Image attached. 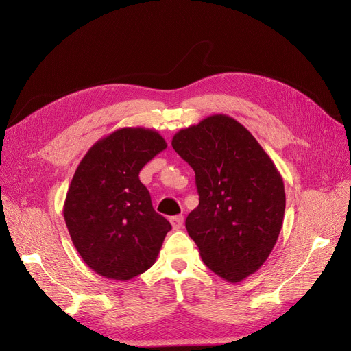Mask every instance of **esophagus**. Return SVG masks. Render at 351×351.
<instances>
[{
	"label": "esophagus",
	"instance_id": "esophagus-1",
	"mask_svg": "<svg viewBox=\"0 0 351 351\" xmlns=\"http://www.w3.org/2000/svg\"><path fill=\"white\" fill-rule=\"evenodd\" d=\"M171 223H172V228L175 230H179L183 228V216L179 215V216H173L171 217Z\"/></svg>",
	"mask_w": 351,
	"mask_h": 351
}]
</instances>
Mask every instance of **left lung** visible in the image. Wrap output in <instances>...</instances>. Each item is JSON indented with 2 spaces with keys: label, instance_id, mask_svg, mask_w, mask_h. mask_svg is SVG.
Masks as SVG:
<instances>
[{
  "label": "left lung",
  "instance_id": "left-lung-1",
  "mask_svg": "<svg viewBox=\"0 0 351 351\" xmlns=\"http://www.w3.org/2000/svg\"><path fill=\"white\" fill-rule=\"evenodd\" d=\"M172 146L195 171L199 205L185 223L202 261L229 283L245 280L267 261L282 230L280 172L247 129L225 114L180 129Z\"/></svg>",
  "mask_w": 351,
  "mask_h": 351
}]
</instances>
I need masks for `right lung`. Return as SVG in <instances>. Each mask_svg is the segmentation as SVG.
<instances>
[{
  "label": "right lung",
  "mask_w": 351,
  "mask_h": 351,
  "mask_svg": "<svg viewBox=\"0 0 351 351\" xmlns=\"http://www.w3.org/2000/svg\"><path fill=\"white\" fill-rule=\"evenodd\" d=\"M166 146L155 129L119 128L92 145L73 173L65 223L82 261L106 279L126 282L146 271L172 229L139 180L145 163Z\"/></svg>",
  "instance_id": "1"
}]
</instances>
